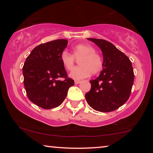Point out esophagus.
I'll use <instances>...</instances> for the list:
<instances>
[{"mask_svg":"<svg viewBox=\"0 0 153 153\" xmlns=\"http://www.w3.org/2000/svg\"><path fill=\"white\" fill-rule=\"evenodd\" d=\"M81 82V81H79V80H76L74 81V83H75V84H79V83H80Z\"/></svg>","mask_w":153,"mask_h":153,"instance_id":"1","label":"esophagus"}]
</instances>
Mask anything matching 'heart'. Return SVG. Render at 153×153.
<instances>
[{
    "mask_svg": "<svg viewBox=\"0 0 153 153\" xmlns=\"http://www.w3.org/2000/svg\"><path fill=\"white\" fill-rule=\"evenodd\" d=\"M79 60V67L71 71L70 76L75 80L86 78L91 74H97L103 68V60L95 49L91 45L80 44L72 48V54L64 51L60 56V60L65 68L71 70L74 66L75 59Z\"/></svg>",
    "mask_w": 153,
    "mask_h": 153,
    "instance_id": "b5f03b06",
    "label": "heart"
}]
</instances>
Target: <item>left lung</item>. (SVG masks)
I'll return each mask as SVG.
<instances>
[{
    "label": "left lung",
    "instance_id": "obj_1",
    "mask_svg": "<svg viewBox=\"0 0 153 153\" xmlns=\"http://www.w3.org/2000/svg\"><path fill=\"white\" fill-rule=\"evenodd\" d=\"M103 53V70L97 79L90 81L91 88L85 94L88 105L97 111L111 112L129 99L134 79L129 58L109 42L88 38Z\"/></svg>",
    "mask_w": 153,
    "mask_h": 153
}]
</instances>
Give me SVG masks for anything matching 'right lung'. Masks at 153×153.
Instances as JSON below:
<instances>
[{
	"instance_id": "right-lung-1",
	"label": "right lung",
	"mask_w": 153,
	"mask_h": 153,
	"mask_svg": "<svg viewBox=\"0 0 153 153\" xmlns=\"http://www.w3.org/2000/svg\"><path fill=\"white\" fill-rule=\"evenodd\" d=\"M67 45L68 40L65 39L40 44L32 50L23 66L24 84L28 99L45 109L60 106L69 88L74 84L60 60Z\"/></svg>"
}]
</instances>
